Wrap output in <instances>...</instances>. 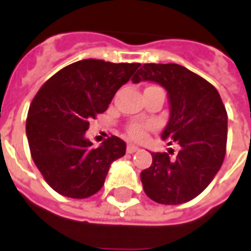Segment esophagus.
I'll return each mask as SVG.
<instances>
[{
	"mask_svg": "<svg viewBox=\"0 0 251 251\" xmlns=\"http://www.w3.org/2000/svg\"><path fill=\"white\" fill-rule=\"evenodd\" d=\"M138 149H140V148L136 147V145H127V148H126L127 153H136Z\"/></svg>",
	"mask_w": 251,
	"mask_h": 251,
	"instance_id": "esophagus-1",
	"label": "esophagus"
}]
</instances>
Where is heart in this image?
I'll return each instance as SVG.
<instances>
[{"instance_id":"1","label":"heart","mask_w":251,"mask_h":251,"mask_svg":"<svg viewBox=\"0 0 251 251\" xmlns=\"http://www.w3.org/2000/svg\"><path fill=\"white\" fill-rule=\"evenodd\" d=\"M129 136L133 140H142L145 137V127L142 125H131L129 127Z\"/></svg>"}]
</instances>
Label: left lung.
I'll return each instance as SVG.
<instances>
[{
    "mask_svg": "<svg viewBox=\"0 0 251 251\" xmlns=\"http://www.w3.org/2000/svg\"><path fill=\"white\" fill-rule=\"evenodd\" d=\"M131 80L154 82L167 91L169 120L161 138L180 145L175 158L152 153V165L141 172L144 191L160 204L189 201L207 188L226 154L227 113L221 95L179 64H144Z\"/></svg>",
    "mask_w": 251,
    "mask_h": 251,
    "instance_id": "left-lung-1",
    "label": "left lung"
}]
</instances>
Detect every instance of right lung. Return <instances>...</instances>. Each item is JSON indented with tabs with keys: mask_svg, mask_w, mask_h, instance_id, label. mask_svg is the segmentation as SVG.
<instances>
[{
	"mask_svg": "<svg viewBox=\"0 0 251 251\" xmlns=\"http://www.w3.org/2000/svg\"><path fill=\"white\" fill-rule=\"evenodd\" d=\"M140 66L79 60L56 72L36 94L26 120L28 144L36 167L57 194L74 199L97 194L111 164L125 154L120 137L94 147L86 131L90 118L106 111Z\"/></svg>",
	"mask_w": 251,
	"mask_h": 251,
	"instance_id": "1",
	"label": "right lung"
}]
</instances>
